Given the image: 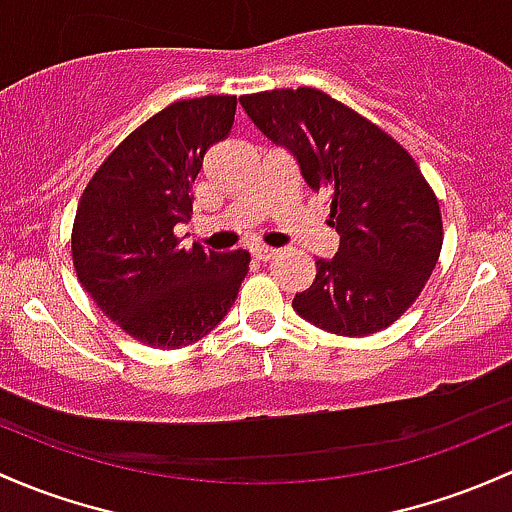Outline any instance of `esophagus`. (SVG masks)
<instances>
[{"label":"esophagus","mask_w":512,"mask_h":512,"mask_svg":"<svg viewBox=\"0 0 512 512\" xmlns=\"http://www.w3.org/2000/svg\"><path fill=\"white\" fill-rule=\"evenodd\" d=\"M250 252H252V257H255V260H260V262L272 260V257L277 255V250H274V247H267V245H255Z\"/></svg>","instance_id":"34e87169"}]
</instances>
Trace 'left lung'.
Returning <instances> with one entry per match:
<instances>
[{
    "instance_id": "left-lung-1",
    "label": "left lung",
    "mask_w": 512,
    "mask_h": 512,
    "mask_svg": "<svg viewBox=\"0 0 512 512\" xmlns=\"http://www.w3.org/2000/svg\"><path fill=\"white\" fill-rule=\"evenodd\" d=\"M255 127L297 159L311 191L331 201L341 235L331 260L294 297V311L338 336H368L400 319L441 252L432 186L390 134L316 88L242 95Z\"/></svg>"
}]
</instances>
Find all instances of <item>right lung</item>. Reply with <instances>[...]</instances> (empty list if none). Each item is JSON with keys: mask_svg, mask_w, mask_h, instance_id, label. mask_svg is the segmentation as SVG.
Returning a JSON list of instances; mask_svg holds the SVG:
<instances>
[{"mask_svg": "<svg viewBox=\"0 0 512 512\" xmlns=\"http://www.w3.org/2000/svg\"><path fill=\"white\" fill-rule=\"evenodd\" d=\"M235 95L179 100L149 117L110 154L80 196L73 265L90 299L152 348H181L223 321L250 252L181 247L191 184L203 157L228 137Z\"/></svg>", "mask_w": 512, "mask_h": 512, "instance_id": "add662e5", "label": "right lung"}]
</instances>
